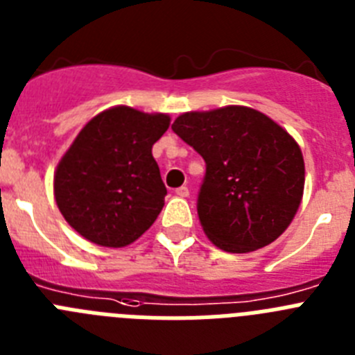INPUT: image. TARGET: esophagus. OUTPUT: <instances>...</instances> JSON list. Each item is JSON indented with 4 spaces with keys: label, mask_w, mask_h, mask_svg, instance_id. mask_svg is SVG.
Listing matches in <instances>:
<instances>
[{
    "label": "esophagus",
    "mask_w": 355,
    "mask_h": 355,
    "mask_svg": "<svg viewBox=\"0 0 355 355\" xmlns=\"http://www.w3.org/2000/svg\"><path fill=\"white\" fill-rule=\"evenodd\" d=\"M175 196H178V197H188V196H190V190H188L187 187L175 188Z\"/></svg>",
    "instance_id": "1"
}]
</instances>
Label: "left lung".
Wrapping results in <instances>:
<instances>
[{
    "label": "left lung",
    "instance_id": "left-lung-1",
    "mask_svg": "<svg viewBox=\"0 0 355 355\" xmlns=\"http://www.w3.org/2000/svg\"><path fill=\"white\" fill-rule=\"evenodd\" d=\"M174 133L206 162L197 215L225 252H252L277 240L299 209L304 158L277 122L247 106L187 112Z\"/></svg>",
    "mask_w": 355,
    "mask_h": 355
}]
</instances>
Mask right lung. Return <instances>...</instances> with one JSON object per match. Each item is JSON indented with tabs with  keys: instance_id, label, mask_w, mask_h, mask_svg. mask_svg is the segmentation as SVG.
Listing matches in <instances>:
<instances>
[{
	"instance_id": "right-lung-1",
	"label": "right lung",
	"mask_w": 355,
	"mask_h": 355,
	"mask_svg": "<svg viewBox=\"0 0 355 355\" xmlns=\"http://www.w3.org/2000/svg\"><path fill=\"white\" fill-rule=\"evenodd\" d=\"M167 114L108 108L85 124L55 172L56 206L74 231L101 247H126L153 225L167 188L153 146Z\"/></svg>"
}]
</instances>
